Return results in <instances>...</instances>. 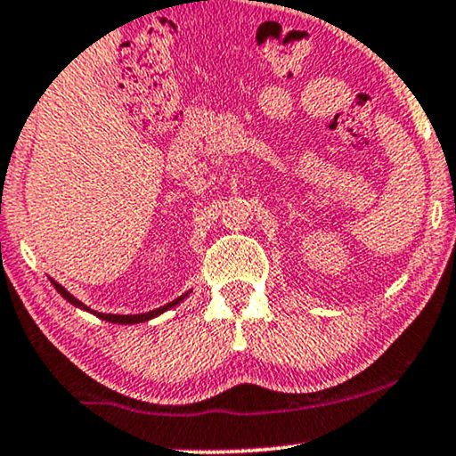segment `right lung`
I'll return each mask as SVG.
<instances>
[{
	"mask_svg": "<svg viewBox=\"0 0 456 456\" xmlns=\"http://www.w3.org/2000/svg\"><path fill=\"white\" fill-rule=\"evenodd\" d=\"M52 280V278H49ZM52 284H53V289L60 292L61 297L66 298L68 303H72L74 307H80V309H85V311H91L89 307H86V305H83L78 301L77 297H72L70 292H68L64 286L61 284H58L55 282V280H52ZM186 295H189V292H186ZM186 295H183V297H178L176 301H172V303H167V305H164V307H159V309H153V311H149V314H141V315H111V314H97V311H91V314H95L97 317H102V320H105V322H111V323H139V322H147V320H153V317H158L159 314H164V311H167L170 307H176V305L183 301V298L186 297Z\"/></svg>",
	"mask_w": 456,
	"mask_h": 456,
	"instance_id": "right-lung-1",
	"label": "right lung"
}]
</instances>
